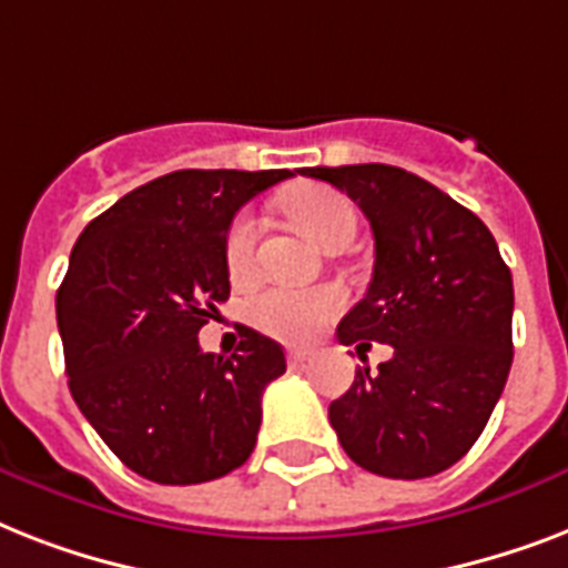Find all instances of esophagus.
Wrapping results in <instances>:
<instances>
[{
    "label": "esophagus",
    "instance_id": "obj_1",
    "mask_svg": "<svg viewBox=\"0 0 568 568\" xmlns=\"http://www.w3.org/2000/svg\"><path fill=\"white\" fill-rule=\"evenodd\" d=\"M310 351H306V347H292V351H288V363L294 365V368H297V365H306L310 363Z\"/></svg>",
    "mask_w": 568,
    "mask_h": 568
}]
</instances>
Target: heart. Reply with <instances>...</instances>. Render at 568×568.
<instances>
[{
  "label": "heart",
  "mask_w": 568,
  "mask_h": 568,
  "mask_svg": "<svg viewBox=\"0 0 568 568\" xmlns=\"http://www.w3.org/2000/svg\"><path fill=\"white\" fill-rule=\"evenodd\" d=\"M285 214L301 226L312 241L327 247L338 235H354L356 214L354 205L333 189L306 185V189L288 191L283 196ZM258 217L253 212H241L232 221L223 244L226 271L235 283H244L253 274V256H256ZM342 306V297L333 288H294V285H271L250 301V321L265 336L280 342H306L333 312Z\"/></svg>",
  "instance_id": "obj_1"
}]
</instances>
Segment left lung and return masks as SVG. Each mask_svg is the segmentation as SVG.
<instances>
[{"mask_svg": "<svg viewBox=\"0 0 568 568\" xmlns=\"http://www.w3.org/2000/svg\"><path fill=\"white\" fill-rule=\"evenodd\" d=\"M345 191L372 223L368 292L338 342L392 356L329 404L356 466L418 480L450 468L484 433L513 365V276L493 232L445 191L392 164L303 168Z\"/></svg>", "mask_w": 568, "mask_h": 568, "instance_id": "1", "label": "left lung"}]
</instances>
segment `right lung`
I'll use <instances>...</instances> for the list:
<instances>
[{
	"label": "right lung",
	"instance_id": "obj_1",
	"mask_svg": "<svg viewBox=\"0 0 568 568\" xmlns=\"http://www.w3.org/2000/svg\"><path fill=\"white\" fill-rule=\"evenodd\" d=\"M292 171H173L129 191L75 241L55 297L67 383L135 475L205 484L247 463L283 347L244 327L239 354L196 333L230 297L226 232L241 205Z\"/></svg>",
	"mask_w": 568,
	"mask_h": 568
}]
</instances>
